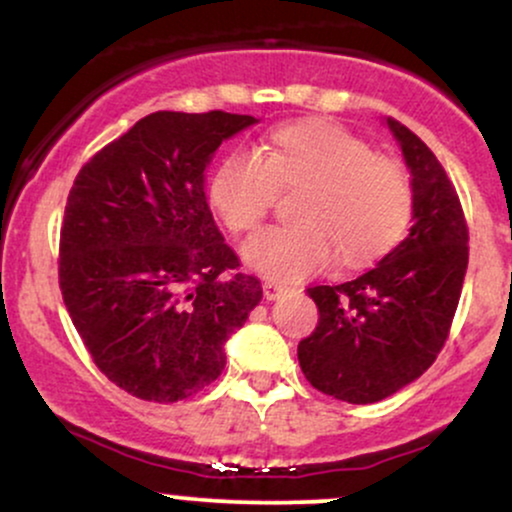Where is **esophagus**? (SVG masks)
Returning <instances> with one entry per match:
<instances>
[{
  "label": "esophagus",
  "mask_w": 512,
  "mask_h": 512,
  "mask_svg": "<svg viewBox=\"0 0 512 512\" xmlns=\"http://www.w3.org/2000/svg\"><path fill=\"white\" fill-rule=\"evenodd\" d=\"M287 285H282V282H273V280H266L263 282V296H266L268 301H275V299H280L282 294L287 292Z\"/></svg>",
  "instance_id": "34e87169"
}]
</instances>
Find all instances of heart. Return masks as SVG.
<instances>
[{
	"label": "heart",
	"instance_id": "1",
	"mask_svg": "<svg viewBox=\"0 0 512 512\" xmlns=\"http://www.w3.org/2000/svg\"><path fill=\"white\" fill-rule=\"evenodd\" d=\"M294 187H306L296 201L299 223L270 227L244 249L249 266L275 280H301L334 256L344 268L372 266L401 242L413 211L401 163L323 118L277 125L266 156L227 151L208 182V199L227 230L251 235L277 192Z\"/></svg>",
	"mask_w": 512,
	"mask_h": 512
}]
</instances>
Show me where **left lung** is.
I'll list each match as a JSON object with an SVG mask.
<instances>
[{
	"mask_svg": "<svg viewBox=\"0 0 512 512\" xmlns=\"http://www.w3.org/2000/svg\"><path fill=\"white\" fill-rule=\"evenodd\" d=\"M413 173L410 235L344 285L306 292L318 325L299 342L306 380L346 403H375L425 372L444 349L468 270L470 232L458 192L432 149L387 118Z\"/></svg>",
	"mask_w": 512,
	"mask_h": 512,
	"instance_id": "1",
	"label": "left lung"
}]
</instances>
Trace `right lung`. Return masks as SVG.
I'll return each mask as SVG.
<instances>
[{
	"label": "right lung",
	"instance_id": "obj_1",
	"mask_svg": "<svg viewBox=\"0 0 512 512\" xmlns=\"http://www.w3.org/2000/svg\"><path fill=\"white\" fill-rule=\"evenodd\" d=\"M254 123L227 111L149 113L73 182L63 304L94 365L137 399L175 403L216 382L227 337L261 301L204 194L213 151Z\"/></svg>",
	"mask_w": 512,
	"mask_h": 512
}]
</instances>
